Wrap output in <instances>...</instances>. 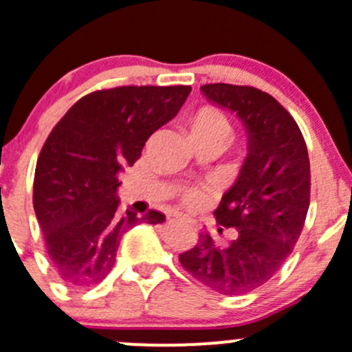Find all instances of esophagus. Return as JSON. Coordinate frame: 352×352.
Segmentation results:
<instances>
[{"instance_id": "1", "label": "esophagus", "mask_w": 352, "mask_h": 352, "mask_svg": "<svg viewBox=\"0 0 352 352\" xmlns=\"http://www.w3.org/2000/svg\"><path fill=\"white\" fill-rule=\"evenodd\" d=\"M175 218H179V220L182 221H190V218L186 217V214H175Z\"/></svg>"}]
</instances>
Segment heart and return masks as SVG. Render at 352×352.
<instances>
[{
	"mask_svg": "<svg viewBox=\"0 0 352 352\" xmlns=\"http://www.w3.org/2000/svg\"><path fill=\"white\" fill-rule=\"evenodd\" d=\"M190 132L214 139V141H220L225 144L230 139L232 127L228 118L218 108L203 107L190 118ZM184 199L187 203H197L201 199V192L197 189H187L184 192Z\"/></svg>",
	"mask_w": 352,
	"mask_h": 352,
	"instance_id": "heart-1",
	"label": "heart"
}]
</instances>
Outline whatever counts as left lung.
<instances>
[{
    "label": "left lung",
    "mask_w": 352,
    "mask_h": 352,
    "mask_svg": "<svg viewBox=\"0 0 352 352\" xmlns=\"http://www.w3.org/2000/svg\"><path fill=\"white\" fill-rule=\"evenodd\" d=\"M201 91L244 122L248 156L214 210L218 232L234 227V241L218 245L203 232L179 261L206 287L241 296L270 280L301 235L311 189L308 148L292 115L268 93L232 84Z\"/></svg>",
    "instance_id": "obj_1"
}]
</instances>
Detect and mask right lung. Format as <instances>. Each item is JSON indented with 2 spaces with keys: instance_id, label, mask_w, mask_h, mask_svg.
<instances>
[{
  "instance_id": "obj_1",
  "label": "right lung",
  "mask_w": 352,
  "mask_h": 352,
  "mask_svg": "<svg viewBox=\"0 0 352 352\" xmlns=\"http://www.w3.org/2000/svg\"><path fill=\"white\" fill-rule=\"evenodd\" d=\"M189 93V85L94 91L50 132L37 158L32 203L47 256L68 287L103 280L129 228L165 220L155 210L120 214L118 172L141 158L146 141L179 113Z\"/></svg>"
}]
</instances>
